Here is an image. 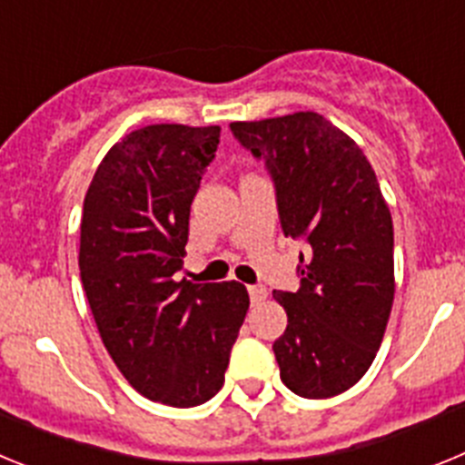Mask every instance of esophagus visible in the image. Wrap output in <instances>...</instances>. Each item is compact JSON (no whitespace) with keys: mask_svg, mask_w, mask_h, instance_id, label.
I'll use <instances>...</instances> for the list:
<instances>
[{"mask_svg":"<svg viewBox=\"0 0 465 465\" xmlns=\"http://www.w3.org/2000/svg\"><path fill=\"white\" fill-rule=\"evenodd\" d=\"M249 298H252V302L256 305V302H261V300H265V295H268V291H265V286H249Z\"/></svg>","mask_w":465,"mask_h":465,"instance_id":"obj_1","label":"esophagus"}]
</instances>
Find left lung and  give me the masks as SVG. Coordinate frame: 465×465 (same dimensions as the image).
<instances>
[{
    "label": "left lung",
    "mask_w": 465,
    "mask_h": 465,
    "mask_svg": "<svg viewBox=\"0 0 465 465\" xmlns=\"http://www.w3.org/2000/svg\"><path fill=\"white\" fill-rule=\"evenodd\" d=\"M274 186L283 235L305 244L298 291H274L289 326L272 351L302 398L347 391L375 361L393 305V223L375 170L314 111L230 123Z\"/></svg>",
    "instance_id": "obj_1"
}]
</instances>
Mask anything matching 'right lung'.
Listing matches in <instances>:
<instances>
[{
	"label": "right lung",
	"instance_id": "obj_1",
	"mask_svg": "<svg viewBox=\"0 0 465 465\" xmlns=\"http://www.w3.org/2000/svg\"><path fill=\"white\" fill-rule=\"evenodd\" d=\"M221 127L146 125L100 163L79 270L106 351L134 391L172 408L219 393L249 310L242 283L179 282L188 216Z\"/></svg>",
	"mask_w": 465,
	"mask_h": 465
}]
</instances>
